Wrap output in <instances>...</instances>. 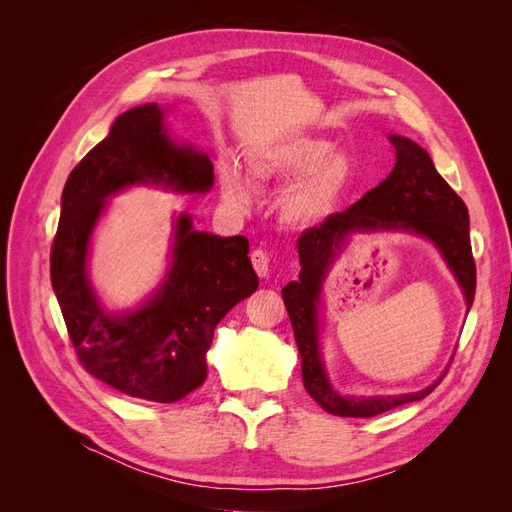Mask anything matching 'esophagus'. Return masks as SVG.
I'll list each match as a JSON object with an SVG mask.
<instances>
[{
  "instance_id": "34e87169",
  "label": "esophagus",
  "mask_w": 512,
  "mask_h": 512,
  "mask_svg": "<svg viewBox=\"0 0 512 512\" xmlns=\"http://www.w3.org/2000/svg\"><path fill=\"white\" fill-rule=\"evenodd\" d=\"M250 258H252V265H254V271L258 273V277H267L269 275V256H267V252L254 250Z\"/></svg>"
}]
</instances>
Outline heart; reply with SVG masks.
I'll return each instance as SVG.
<instances>
[{"label": "heart", "instance_id": "obj_1", "mask_svg": "<svg viewBox=\"0 0 512 512\" xmlns=\"http://www.w3.org/2000/svg\"><path fill=\"white\" fill-rule=\"evenodd\" d=\"M243 162L247 175L258 185L293 181L280 200V215L284 224L303 230L329 218L354 173L348 153L316 134L265 138L245 151ZM220 185L226 203L235 207L250 203V188L237 170L226 168Z\"/></svg>", "mask_w": 512, "mask_h": 512}]
</instances>
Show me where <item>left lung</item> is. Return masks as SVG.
Instances as JSON below:
<instances>
[{"instance_id": "left-lung-1", "label": "left lung", "mask_w": 512, "mask_h": 512, "mask_svg": "<svg viewBox=\"0 0 512 512\" xmlns=\"http://www.w3.org/2000/svg\"><path fill=\"white\" fill-rule=\"evenodd\" d=\"M395 147L391 175L359 203L333 213L320 226L305 230L297 247L301 273L297 282L282 288L301 354L305 391L316 404L335 416H376L397 406L421 401L442 382L444 374L425 389L401 395H342L329 380L320 350V299L322 284L333 262L344 252L356 232H410L436 245L466 299V312L474 303L476 267L470 245V215L433 166L429 153L414 141L389 134Z\"/></svg>"}]
</instances>
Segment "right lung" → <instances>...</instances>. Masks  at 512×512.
Wrapping results in <instances>:
<instances>
[{
  "mask_svg": "<svg viewBox=\"0 0 512 512\" xmlns=\"http://www.w3.org/2000/svg\"><path fill=\"white\" fill-rule=\"evenodd\" d=\"M156 102L121 113L74 166L51 250V284L76 354L91 376L130 397L173 404L207 378L213 329L258 288L245 237L196 230L179 213L160 286L136 307L108 309L89 280L91 237L108 198L149 185L175 194L213 188V164L168 134Z\"/></svg>",
  "mask_w": 512,
  "mask_h": 512,
  "instance_id": "1",
  "label": "right lung"
}]
</instances>
